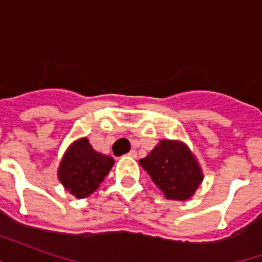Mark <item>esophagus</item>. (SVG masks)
I'll use <instances>...</instances> for the list:
<instances>
[{"label":"esophagus","mask_w":262,"mask_h":262,"mask_svg":"<svg viewBox=\"0 0 262 262\" xmlns=\"http://www.w3.org/2000/svg\"><path fill=\"white\" fill-rule=\"evenodd\" d=\"M127 156H129V157H132V159H136V157H137L136 150H130V151L127 153Z\"/></svg>","instance_id":"34e87169"}]
</instances>
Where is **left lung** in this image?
I'll return each mask as SVG.
<instances>
[{
    "instance_id": "1",
    "label": "left lung",
    "mask_w": 262,
    "mask_h": 262,
    "mask_svg": "<svg viewBox=\"0 0 262 262\" xmlns=\"http://www.w3.org/2000/svg\"><path fill=\"white\" fill-rule=\"evenodd\" d=\"M153 182L172 201L191 198L202 182V170L185 144L161 140L147 157L139 160Z\"/></svg>"
}]
</instances>
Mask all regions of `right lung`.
I'll return each instance as SVG.
<instances>
[{
	"mask_svg": "<svg viewBox=\"0 0 262 262\" xmlns=\"http://www.w3.org/2000/svg\"><path fill=\"white\" fill-rule=\"evenodd\" d=\"M111 156H103L91 147L88 139L73 143L60 163L59 180L75 198L90 196L108 176L114 165Z\"/></svg>",
	"mask_w": 262,
	"mask_h": 262,
	"instance_id": "1",
	"label": "right lung"
}]
</instances>
